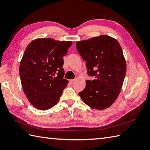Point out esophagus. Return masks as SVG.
<instances>
[{
  "mask_svg": "<svg viewBox=\"0 0 150 150\" xmlns=\"http://www.w3.org/2000/svg\"><path fill=\"white\" fill-rule=\"evenodd\" d=\"M75 81V79H71V80L69 81V82L71 84H73V83H74Z\"/></svg>",
  "mask_w": 150,
  "mask_h": 150,
  "instance_id": "34e87169",
  "label": "esophagus"
}]
</instances>
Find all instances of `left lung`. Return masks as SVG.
I'll return each mask as SVG.
<instances>
[{
	"mask_svg": "<svg viewBox=\"0 0 150 150\" xmlns=\"http://www.w3.org/2000/svg\"><path fill=\"white\" fill-rule=\"evenodd\" d=\"M78 52L86 61L88 75L93 80L86 81L79 93L84 103L95 110H104L119 95L126 72V64L120 44L107 35L91 38L76 43Z\"/></svg>",
	"mask_w": 150,
	"mask_h": 150,
	"instance_id": "8db88e82",
	"label": "left lung"
}]
</instances>
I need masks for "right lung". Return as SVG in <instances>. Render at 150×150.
<instances>
[{
    "label": "right lung",
    "instance_id": "right-lung-1",
    "mask_svg": "<svg viewBox=\"0 0 150 150\" xmlns=\"http://www.w3.org/2000/svg\"><path fill=\"white\" fill-rule=\"evenodd\" d=\"M71 41L37 39L28 44L22 56L19 73L22 88L30 103L40 110L58 103L68 83L63 79V57Z\"/></svg>",
    "mask_w": 150,
    "mask_h": 150
}]
</instances>
